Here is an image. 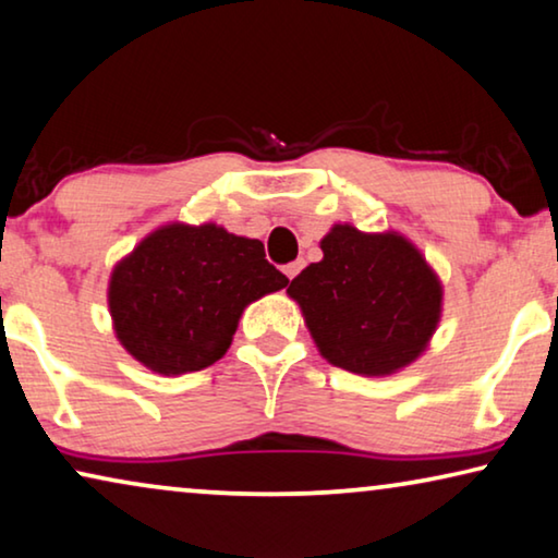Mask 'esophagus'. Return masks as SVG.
<instances>
[{"instance_id": "1", "label": "esophagus", "mask_w": 558, "mask_h": 558, "mask_svg": "<svg viewBox=\"0 0 558 558\" xmlns=\"http://www.w3.org/2000/svg\"><path fill=\"white\" fill-rule=\"evenodd\" d=\"M301 268H303L301 263H290V265H286V268H282V272H286V276H288L290 280H293V278L298 276V272H301Z\"/></svg>"}]
</instances>
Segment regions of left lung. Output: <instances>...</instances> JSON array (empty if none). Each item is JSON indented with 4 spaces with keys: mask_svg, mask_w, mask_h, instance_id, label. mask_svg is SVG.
Returning <instances> with one entry per match:
<instances>
[{
    "mask_svg": "<svg viewBox=\"0 0 558 558\" xmlns=\"http://www.w3.org/2000/svg\"><path fill=\"white\" fill-rule=\"evenodd\" d=\"M320 250L324 260L288 286L320 356L364 376L410 366L442 313V286L420 250L399 232L351 225H333Z\"/></svg>",
    "mask_w": 558,
    "mask_h": 558,
    "instance_id": "8db88e82",
    "label": "left lung"
}]
</instances>
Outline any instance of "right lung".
Wrapping results in <instances>:
<instances>
[{"mask_svg": "<svg viewBox=\"0 0 558 558\" xmlns=\"http://www.w3.org/2000/svg\"><path fill=\"white\" fill-rule=\"evenodd\" d=\"M260 240L217 225H163L116 265L108 286L123 349L159 374L199 372L230 349L242 311L286 288Z\"/></svg>", "mask_w": 558, "mask_h": 558, "instance_id": "1", "label": "right lung"}]
</instances>
